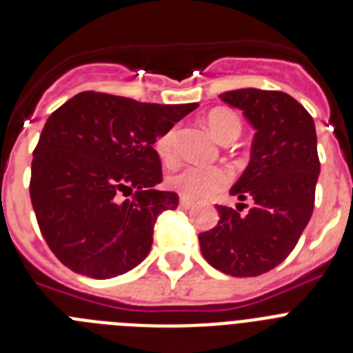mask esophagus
<instances>
[{
  "label": "esophagus",
  "mask_w": 353,
  "mask_h": 353,
  "mask_svg": "<svg viewBox=\"0 0 353 353\" xmlns=\"http://www.w3.org/2000/svg\"><path fill=\"white\" fill-rule=\"evenodd\" d=\"M180 207L189 210V208L194 207V201H191V199H187V198H180Z\"/></svg>",
  "instance_id": "obj_1"
}]
</instances>
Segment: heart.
<instances>
[{"mask_svg": "<svg viewBox=\"0 0 353 353\" xmlns=\"http://www.w3.org/2000/svg\"><path fill=\"white\" fill-rule=\"evenodd\" d=\"M205 125L217 141H235L242 132V120L232 109H212L205 117ZM155 152L164 164L176 159V129H168L155 141ZM230 182V171L223 166H196L185 164L170 173L168 185L187 199H205L223 191Z\"/></svg>", "mask_w": 353, "mask_h": 353, "instance_id": "heart-1", "label": "heart"}]
</instances>
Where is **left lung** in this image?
Returning a JSON list of instances; mask_svg holds the SVG:
<instances>
[{"label":"left lung","instance_id":"1","mask_svg":"<svg viewBox=\"0 0 353 353\" xmlns=\"http://www.w3.org/2000/svg\"><path fill=\"white\" fill-rule=\"evenodd\" d=\"M219 97L256 129L249 166L230 191L252 207L240 215L217 205L219 223L199 233V248L221 272L254 277L286 260L310 223L320 174L316 130L311 114L288 93L244 88Z\"/></svg>","mask_w":353,"mask_h":353}]
</instances>
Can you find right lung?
I'll return each instance as SVG.
<instances>
[{"mask_svg": "<svg viewBox=\"0 0 353 353\" xmlns=\"http://www.w3.org/2000/svg\"><path fill=\"white\" fill-rule=\"evenodd\" d=\"M198 104H145L83 92L43 125L31 161L30 196L43 240L70 270L109 279L141 263L159 215L179 207L157 191L154 143Z\"/></svg>", "mask_w": 353, "mask_h": 353, "instance_id": "add662e5", "label": "right lung"}]
</instances>
